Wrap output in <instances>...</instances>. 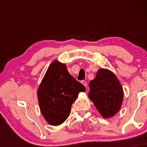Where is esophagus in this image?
<instances>
[{"mask_svg":"<svg viewBox=\"0 0 147 147\" xmlns=\"http://www.w3.org/2000/svg\"><path fill=\"white\" fill-rule=\"evenodd\" d=\"M82 84H83V85H84V86H85L86 88L87 87V83H86V81H82Z\"/></svg>","mask_w":147,"mask_h":147,"instance_id":"obj_1","label":"esophagus"}]
</instances>
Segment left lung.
<instances>
[{
  "label": "left lung",
  "mask_w": 147,
  "mask_h": 147,
  "mask_svg": "<svg viewBox=\"0 0 147 147\" xmlns=\"http://www.w3.org/2000/svg\"><path fill=\"white\" fill-rule=\"evenodd\" d=\"M89 99L103 117H113L120 110L123 88L116 75L109 69H99L95 78L89 84Z\"/></svg>",
  "instance_id": "left-lung-1"
}]
</instances>
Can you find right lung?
<instances>
[{
  "label": "right lung",
  "mask_w": 147,
  "mask_h": 147,
  "mask_svg": "<svg viewBox=\"0 0 147 147\" xmlns=\"http://www.w3.org/2000/svg\"><path fill=\"white\" fill-rule=\"evenodd\" d=\"M85 91L83 84L69 73L65 64L53 61L37 90L40 111L45 121L52 126L63 123L79 92Z\"/></svg>",
  "instance_id": "right-lung-1"
}]
</instances>
